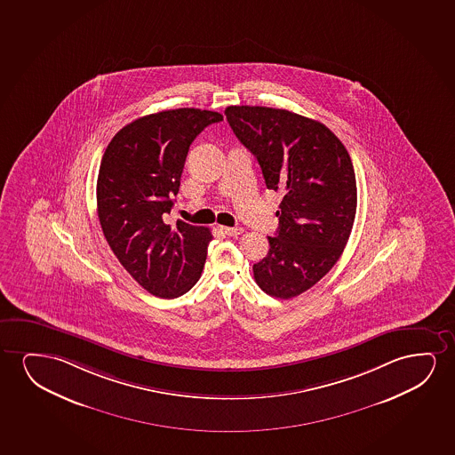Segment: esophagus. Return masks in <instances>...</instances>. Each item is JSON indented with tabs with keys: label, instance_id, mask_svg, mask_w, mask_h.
<instances>
[{
	"label": "esophagus",
	"instance_id": "34e87169",
	"mask_svg": "<svg viewBox=\"0 0 455 455\" xmlns=\"http://www.w3.org/2000/svg\"><path fill=\"white\" fill-rule=\"evenodd\" d=\"M220 231L227 235V236H239V235L243 233L241 227H220Z\"/></svg>",
	"mask_w": 455,
	"mask_h": 455
}]
</instances>
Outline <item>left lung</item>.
Returning <instances> with one entry per match:
<instances>
[{"label":"left lung","mask_w":455,"mask_h":455,"mask_svg":"<svg viewBox=\"0 0 455 455\" xmlns=\"http://www.w3.org/2000/svg\"><path fill=\"white\" fill-rule=\"evenodd\" d=\"M227 121L256 156L266 187L281 191L280 227L253 266L276 299L311 289L339 261L355 224L357 187L348 150L315 119L259 106H230Z\"/></svg>","instance_id":"8db88e82"}]
</instances>
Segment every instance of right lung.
Listing matches in <instances>:
<instances>
[{
    "label": "right lung",
    "instance_id": "1",
    "mask_svg": "<svg viewBox=\"0 0 455 455\" xmlns=\"http://www.w3.org/2000/svg\"><path fill=\"white\" fill-rule=\"evenodd\" d=\"M218 112L175 108L124 125L100 162L96 200L107 243L140 286L177 299L199 281L212 231L166 222L179 193L188 150Z\"/></svg>",
    "mask_w": 455,
    "mask_h": 455
}]
</instances>
